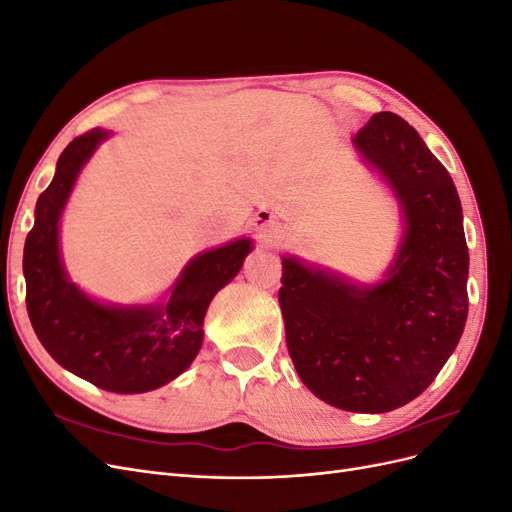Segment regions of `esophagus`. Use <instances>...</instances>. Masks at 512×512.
Masks as SVG:
<instances>
[{
    "label": "esophagus",
    "instance_id": "obj_1",
    "mask_svg": "<svg viewBox=\"0 0 512 512\" xmlns=\"http://www.w3.org/2000/svg\"><path fill=\"white\" fill-rule=\"evenodd\" d=\"M260 230L265 232V237H271V232H273L275 228H273V224H271V222H262V224H260Z\"/></svg>",
    "mask_w": 512,
    "mask_h": 512
}]
</instances>
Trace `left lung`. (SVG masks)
<instances>
[{"mask_svg":"<svg viewBox=\"0 0 512 512\" xmlns=\"http://www.w3.org/2000/svg\"><path fill=\"white\" fill-rule=\"evenodd\" d=\"M401 213L382 280L359 284L284 254L280 307L290 359L327 404L361 414L406 406L436 380L468 318V245L448 170L408 121L376 113L352 138Z\"/></svg>","mask_w":512,"mask_h":512,"instance_id":"8db88e82","label":"left lung"}]
</instances>
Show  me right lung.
I'll return each mask as SVG.
<instances>
[{"label":"right lung","instance_id":"1","mask_svg":"<svg viewBox=\"0 0 512 512\" xmlns=\"http://www.w3.org/2000/svg\"><path fill=\"white\" fill-rule=\"evenodd\" d=\"M111 134L94 128L59 156L55 177L36 203L23 275L27 314L46 352L98 389L132 395L160 389L192 365L211 299L241 271L254 243L241 237L196 254L156 303L115 305L89 297L61 260L59 224L83 166Z\"/></svg>","mask_w":512,"mask_h":512}]
</instances>
